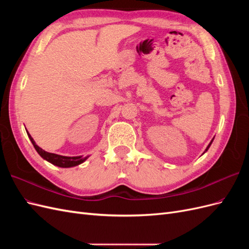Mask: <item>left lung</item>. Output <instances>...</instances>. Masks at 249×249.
Wrapping results in <instances>:
<instances>
[{"mask_svg":"<svg viewBox=\"0 0 249 249\" xmlns=\"http://www.w3.org/2000/svg\"><path fill=\"white\" fill-rule=\"evenodd\" d=\"M213 140H214V139H212V141H211V142H210V143H209V145H208V146H207V148H206V150H205V152H203V154H205V153H206V152H207V150H208V149H209V147H210V146H211V144H212V142H213Z\"/></svg>","mask_w":249,"mask_h":249,"instance_id":"obj_1","label":"left lung"}]
</instances>
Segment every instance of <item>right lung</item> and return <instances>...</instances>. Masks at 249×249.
<instances>
[{
	"instance_id": "1",
	"label": "right lung",
	"mask_w": 249,
	"mask_h": 249,
	"mask_svg": "<svg viewBox=\"0 0 249 249\" xmlns=\"http://www.w3.org/2000/svg\"><path fill=\"white\" fill-rule=\"evenodd\" d=\"M27 134H28L30 140H31L32 144L34 145L36 152L39 154V156L42 158V159L47 160L48 162L56 165V166L62 167V168H69V167L77 166V165L82 164L89 157V156H87L85 158H83L82 156H78V157H65V156H60V155H57V154L48 153V152H46V150H43L42 148H40L38 145L36 144L34 139L31 137V135H30L28 132H27Z\"/></svg>"
}]
</instances>
